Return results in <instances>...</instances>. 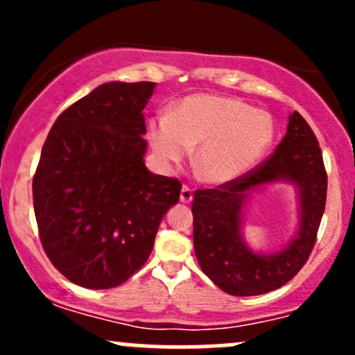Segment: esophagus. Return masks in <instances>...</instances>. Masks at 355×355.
<instances>
[{
    "mask_svg": "<svg viewBox=\"0 0 355 355\" xmlns=\"http://www.w3.org/2000/svg\"><path fill=\"white\" fill-rule=\"evenodd\" d=\"M191 200H193V193H191V189L183 185L182 190H180V202L182 203H190Z\"/></svg>",
    "mask_w": 355,
    "mask_h": 355,
    "instance_id": "obj_1",
    "label": "esophagus"
}]
</instances>
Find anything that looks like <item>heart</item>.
<instances>
[{
  "label": "heart",
  "instance_id": "heart-1",
  "mask_svg": "<svg viewBox=\"0 0 355 355\" xmlns=\"http://www.w3.org/2000/svg\"><path fill=\"white\" fill-rule=\"evenodd\" d=\"M274 137L270 113L210 93L185 96L170 115L155 116L148 123V140L158 164H180L195 148V172L210 185L245 177L268 152Z\"/></svg>",
  "mask_w": 355,
  "mask_h": 355
}]
</instances>
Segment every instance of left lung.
I'll return each mask as SVG.
<instances>
[{"mask_svg": "<svg viewBox=\"0 0 355 355\" xmlns=\"http://www.w3.org/2000/svg\"><path fill=\"white\" fill-rule=\"evenodd\" d=\"M274 182L297 190V229L275 252L254 251L243 237L246 203L255 191ZM327 197V175L319 141L300 113L288 115L287 133L268 160L239 180L195 191L193 248L203 274L223 292L260 295L292 280L315 243Z\"/></svg>", "mask_w": 355, "mask_h": 355, "instance_id": "obj_1", "label": "left lung"}]
</instances>
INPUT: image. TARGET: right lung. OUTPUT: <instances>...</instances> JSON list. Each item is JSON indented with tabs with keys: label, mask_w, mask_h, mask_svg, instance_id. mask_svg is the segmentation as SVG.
Listing matches in <instances>:
<instances>
[{
	"label": "right lung",
	"mask_w": 355,
	"mask_h": 355,
	"mask_svg": "<svg viewBox=\"0 0 355 355\" xmlns=\"http://www.w3.org/2000/svg\"><path fill=\"white\" fill-rule=\"evenodd\" d=\"M155 83L108 81L56 118L33 178L48 259L73 284L112 288L152 254L180 182L146 168L144 110Z\"/></svg>",
	"instance_id": "1"
}]
</instances>
